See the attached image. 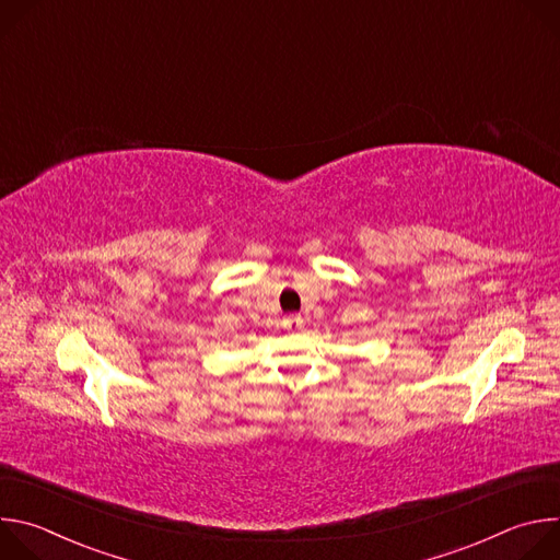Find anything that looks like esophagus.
I'll list each match as a JSON object with an SVG mask.
<instances>
[{"label": "esophagus", "instance_id": "34e87169", "mask_svg": "<svg viewBox=\"0 0 560 560\" xmlns=\"http://www.w3.org/2000/svg\"><path fill=\"white\" fill-rule=\"evenodd\" d=\"M283 328L285 330H301L303 328V316L301 314H288L283 318Z\"/></svg>", "mask_w": 560, "mask_h": 560}]
</instances>
